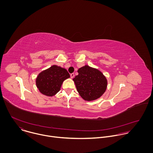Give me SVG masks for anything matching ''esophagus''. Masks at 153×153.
<instances>
[{
  "mask_svg": "<svg viewBox=\"0 0 153 153\" xmlns=\"http://www.w3.org/2000/svg\"><path fill=\"white\" fill-rule=\"evenodd\" d=\"M71 78L72 79L74 77V76H75V75H74V73H72V74H71Z\"/></svg>",
  "mask_w": 153,
  "mask_h": 153,
  "instance_id": "1",
  "label": "esophagus"
}]
</instances>
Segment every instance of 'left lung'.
Listing matches in <instances>:
<instances>
[{
	"mask_svg": "<svg viewBox=\"0 0 153 153\" xmlns=\"http://www.w3.org/2000/svg\"><path fill=\"white\" fill-rule=\"evenodd\" d=\"M78 75L73 81L79 95L85 101H92L100 98L107 88L105 76L97 68L85 65L78 70Z\"/></svg>",
	"mask_w": 153,
	"mask_h": 153,
	"instance_id": "1",
	"label": "left lung"
}]
</instances>
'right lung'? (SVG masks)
Returning a JSON list of instances; mask_svg holds the SVG:
<instances>
[{"label":"right lung","mask_w":153,"mask_h":153,"mask_svg":"<svg viewBox=\"0 0 153 153\" xmlns=\"http://www.w3.org/2000/svg\"><path fill=\"white\" fill-rule=\"evenodd\" d=\"M69 78L70 75L66 69L53 65L38 74L36 85L43 95L53 97L60 91L63 82Z\"/></svg>","instance_id":"add662e5"}]
</instances>
